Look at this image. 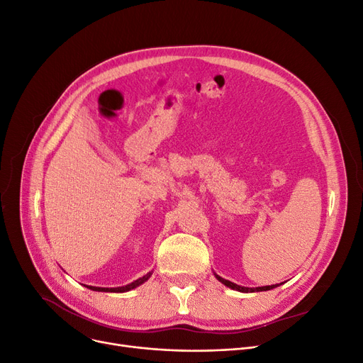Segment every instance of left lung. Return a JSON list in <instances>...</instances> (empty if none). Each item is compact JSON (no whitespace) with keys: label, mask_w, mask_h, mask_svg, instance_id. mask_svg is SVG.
<instances>
[{"label":"left lung","mask_w":363,"mask_h":363,"mask_svg":"<svg viewBox=\"0 0 363 363\" xmlns=\"http://www.w3.org/2000/svg\"><path fill=\"white\" fill-rule=\"evenodd\" d=\"M216 278L222 282V284H225L226 287H230V289H233V290H237V291H241V293H255V291H266V290H272V289H275V287H278V284H275V285H266V287H257V289H247V287H241V285H237V284H234V282H231V281H228V279H223L222 277H219V275H216Z\"/></svg>","instance_id":"8db88e82"}]
</instances>
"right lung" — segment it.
I'll use <instances>...</instances> for the list:
<instances>
[{"mask_svg": "<svg viewBox=\"0 0 363 363\" xmlns=\"http://www.w3.org/2000/svg\"><path fill=\"white\" fill-rule=\"evenodd\" d=\"M150 277H151V272H150V274H147V275H144L143 278H140V279H137V281H133V282H130V284L125 285V287H118V289H101V287H91V285H88V289H89V290H92V291H110V293H123V291H129V290H132V289L138 287V285H141L143 282H145V281H147Z\"/></svg>", "mask_w": 363, "mask_h": 363, "instance_id": "obj_1", "label": "right lung"}]
</instances>
